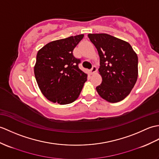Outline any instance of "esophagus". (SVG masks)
<instances>
[{
  "instance_id": "34e87169",
  "label": "esophagus",
  "mask_w": 159,
  "mask_h": 159,
  "mask_svg": "<svg viewBox=\"0 0 159 159\" xmlns=\"http://www.w3.org/2000/svg\"><path fill=\"white\" fill-rule=\"evenodd\" d=\"M96 71H97L96 66H93V67H92V68L90 70L89 73L91 74V75H93V74H94Z\"/></svg>"
}]
</instances>
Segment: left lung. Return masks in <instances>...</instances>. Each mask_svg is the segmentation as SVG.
<instances>
[{
	"mask_svg": "<svg viewBox=\"0 0 159 159\" xmlns=\"http://www.w3.org/2000/svg\"><path fill=\"white\" fill-rule=\"evenodd\" d=\"M100 58L102 82L96 87L105 100L115 103L130 93L138 76V55L129 43L108 34H89Z\"/></svg>",
	"mask_w": 159,
	"mask_h": 159,
	"instance_id": "obj_1",
	"label": "left lung"
}]
</instances>
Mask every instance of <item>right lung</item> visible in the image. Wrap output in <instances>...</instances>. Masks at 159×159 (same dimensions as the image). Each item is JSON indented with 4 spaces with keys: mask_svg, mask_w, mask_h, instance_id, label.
I'll return each mask as SVG.
<instances>
[{
    "mask_svg": "<svg viewBox=\"0 0 159 159\" xmlns=\"http://www.w3.org/2000/svg\"><path fill=\"white\" fill-rule=\"evenodd\" d=\"M84 34L50 42L36 55L34 71L39 87L47 99L61 105L79 98L87 75L79 68L73 50Z\"/></svg>",
    "mask_w": 159,
    "mask_h": 159,
    "instance_id": "right-lung-1",
    "label": "right lung"
}]
</instances>
